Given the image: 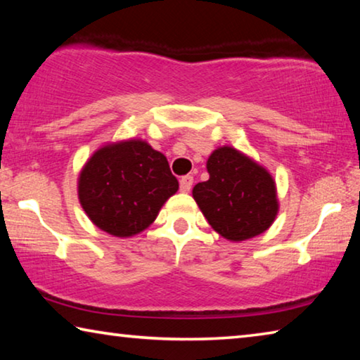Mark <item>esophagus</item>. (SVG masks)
<instances>
[{"instance_id": "34e87169", "label": "esophagus", "mask_w": 360, "mask_h": 360, "mask_svg": "<svg viewBox=\"0 0 360 360\" xmlns=\"http://www.w3.org/2000/svg\"><path fill=\"white\" fill-rule=\"evenodd\" d=\"M192 184H193V178L192 176H182V178L179 179V186H181V192L187 193L188 191L192 188Z\"/></svg>"}]
</instances>
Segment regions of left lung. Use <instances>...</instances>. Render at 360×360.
Listing matches in <instances>:
<instances>
[{
  "label": "left lung",
  "mask_w": 360,
  "mask_h": 360,
  "mask_svg": "<svg viewBox=\"0 0 360 360\" xmlns=\"http://www.w3.org/2000/svg\"><path fill=\"white\" fill-rule=\"evenodd\" d=\"M210 178L192 197L214 231L229 241L254 238L271 227L279 211L271 173L233 146H219L206 162Z\"/></svg>",
  "instance_id": "1"
}]
</instances>
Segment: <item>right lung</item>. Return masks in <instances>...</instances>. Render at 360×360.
<instances>
[{
    "label": "right lung",
    "mask_w": 360,
    "mask_h": 360,
    "mask_svg": "<svg viewBox=\"0 0 360 360\" xmlns=\"http://www.w3.org/2000/svg\"><path fill=\"white\" fill-rule=\"evenodd\" d=\"M178 188L167 157L141 138L100 146L77 178V198L85 214L117 238L150 227Z\"/></svg>",
    "instance_id": "obj_1"
}]
</instances>
